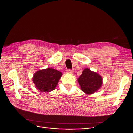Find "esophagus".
Instances as JSON below:
<instances>
[{
  "instance_id": "1",
  "label": "esophagus",
  "mask_w": 133,
  "mask_h": 133,
  "mask_svg": "<svg viewBox=\"0 0 133 133\" xmlns=\"http://www.w3.org/2000/svg\"><path fill=\"white\" fill-rule=\"evenodd\" d=\"M67 72L68 73H70V74H72L74 72V70L72 69H67Z\"/></svg>"
}]
</instances>
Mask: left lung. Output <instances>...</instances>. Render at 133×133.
<instances>
[{"mask_svg": "<svg viewBox=\"0 0 133 133\" xmlns=\"http://www.w3.org/2000/svg\"><path fill=\"white\" fill-rule=\"evenodd\" d=\"M82 90L86 94L95 92L102 85V78L96 73L85 68L78 79Z\"/></svg>", "mask_w": 133, "mask_h": 133, "instance_id": "left-lung-1", "label": "left lung"}]
</instances>
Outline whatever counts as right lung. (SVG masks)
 Here are the masks:
<instances>
[{"label":"right lung","mask_w":133,"mask_h":133,"mask_svg":"<svg viewBox=\"0 0 133 133\" xmlns=\"http://www.w3.org/2000/svg\"><path fill=\"white\" fill-rule=\"evenodd\" d=\"M62 75V73L58 70L47 68L38 71L34 74L33 83L38 90L48 92L55 88Z\"/></svg>","instance_id":"right-lung-1"}]
</instances>
